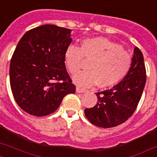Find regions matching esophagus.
Returning <instances> with one entry per match:
<instances>
[{
  "instance_id": "obj_1",
  "label": "esophagus",
  "mask_w": 157,
  "mask_h": 157,
  "mask_svg": "<svg viewBox=\"0 0 157 157\" xmlns=\"http://www.w3.org/2000/svg\"><path fill=\"white\" fill-rule=\"evenodd\" d=\"M86 89L81 88V87H76V92H77V93H84V92H86Z\"/></svg>"
}]
</instances>
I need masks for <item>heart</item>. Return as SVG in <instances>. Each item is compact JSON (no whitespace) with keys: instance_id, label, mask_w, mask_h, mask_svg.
Returning a JSON list of instances; mask_svg holds the SVG:
<instances>
[{"instance_id":"obj_1","label":"heart","mask_w":157,"mask_h":157,"mask_svg":"<svg viewBox=\"0 0 157 157\" xmlns=\"http://www.w3.org/2000/svg\"><path fill=\"white\" fill-rule=\"evenodd\" d=\"M83 59L90 60L88 71L73 76L78 86L110 87L119 83L128 73L132 63L131 55L122 46L104 37H94L82 40L81 47L71 45L64 52V62L71 74L82 67Z\"/></svg>"}]
</instances>
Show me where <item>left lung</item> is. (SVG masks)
Returning a JSON list of instances; mask_svg holds the SVG:
<instances>
[{"instance_id": "obj_1", "label": "left lung", "mask_w": 157, "mask_h": 157, "mask_svg": "<svg viewBox=\"0 0 157 157\" xmlns=\"http://www.w3.org/2000/svg\"><path fill=\"white\" fill-rule=\"evenodd\" d=\"M146 78L144 55L135 47L126 76L112 89L96 93L97 104L85 109L87 119L96 126L103 128H112L124 123L136 110Z\"/></svg>"}]
</instances>
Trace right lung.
<instances>
[{"label": "right lung", "instance_id": "obj_1", "mask_svg": "<svg viewBox=\"0 0 157 157\" xmlns=\"http://www.w3.org/2000/svg\"><path fill=\"white\" fill-rule=\"evenodd\" d=\"M71 33L45 24L27 32L18 43L10 60V81L15 102L28 114L53 113L67 94L75 93L64 63Z\"/></svg>", "mask_w": 157, "mask_h": 157}]
</instances>
